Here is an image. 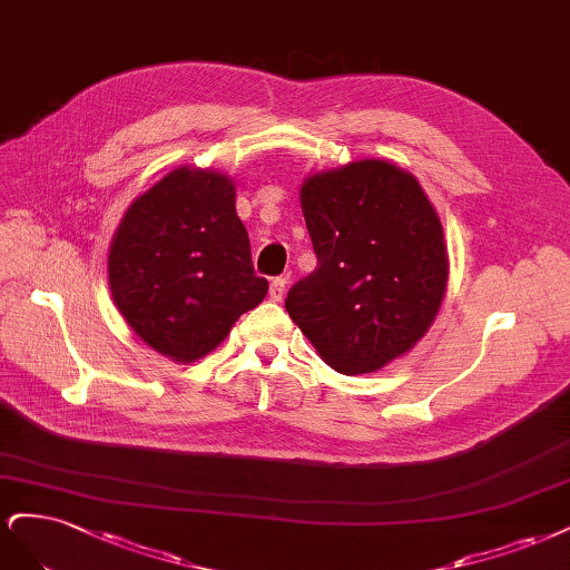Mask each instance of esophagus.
<instances>
[{
    "label": "esophagus",
    "instance_id": "34e87169",
    "mask_svg": "<svg viewBox=\"0 0 570 570\" xmlns=\"http://www.w3.org/2000/svg\"><path fill=\"white\" fill-rule=\"evenodd\" d=\"M284 293H286V279L284 277L272 279V284H269V298L272 301H282Z\"/></svg>",
    "mask_w": 570,
    "mask_h": 570
}]
</instances>
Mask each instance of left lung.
Listing matches in <instances>:
<instances>
[{
	"instance_id": "8db88e82",
	"label": "left lung",
	"mask_w": 570,
	"mask_h": 570,
	"mask_svg": "<svg viewBox=\"0 0 570 570\" xmlns=\"http://www.w3.org/2000/svg\"><path fill=\"white\" fill-rule=\"evenodd\" d=\"M301 206L317 267L288 291V317L336 372H379L445 298L440 217L414 175L376 158L307 177Z\"/></svg>"
}]
</instances>
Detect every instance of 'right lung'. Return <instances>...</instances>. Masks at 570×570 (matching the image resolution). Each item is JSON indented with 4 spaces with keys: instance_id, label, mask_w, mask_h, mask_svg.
Wrapping results in <instances>:
<instances>
[{
    "instance_id": "obj_1",
    "label": "right lung",
    "mask_w": 570,
    "mask_h": 570,
    "mask_svg": "<svg viewBox=\"0 0 570 570\" xmlns=\"http://www.w3.org/2000/svg\"><path fill=\"white\" fill-rule=\"evenodd\" d=\"M108 286L122 320L156 353L196 362L215 351L267 293L234 181L185 165L135 198L108 250Z\"/></svg>"
}]
</instances>
